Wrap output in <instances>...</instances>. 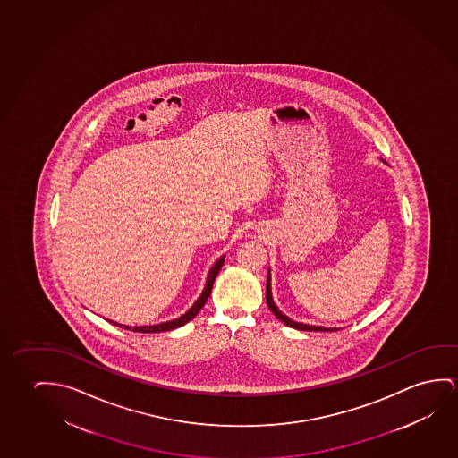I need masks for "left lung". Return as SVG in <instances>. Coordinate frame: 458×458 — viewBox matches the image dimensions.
<instances>
[{
  "label": "left lung",
  "mask_w": 458,
  "mask_h": 458,
  "mask_svg": "<svg viewBox=\"0 0 458 458\" xmlns=\"http://www.w3.org/2000/svg\"><path fill=\"white\" fill-rule=\"evenodd\" d=\"M267 303L269 306V310L271 312L275 314L281 322L287 325V327H292V328H296V330H304V331H335L336 328H324V327H314V325H304L298 324V322H293L292 318H289L287 316H284L281 310L276 308V304L273 303V296H271V281H269V273H267Z\"/></svg>",
  "instance_id": "obj_1"
}]
</instances>
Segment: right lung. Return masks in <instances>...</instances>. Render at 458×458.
Here are the masks:
<instances>
[{
	"label": "right lung",
	"mask_w": 458,
	"mask_h": 458,
	"mask_svg": "<svg viewBox=\"0 0 458 458\" xmlns=\"http://www.w3.org/2000/svg\"><path fill=\"white\" fill-rule=\"evenodd\" d=\"M224 257L222 259H218L216 261V265L211 267V271H209V275H208V281H206V287H204L203 293L201 296L198 298L195 304L191 306V310H187L183 316L177 317L174 320H169V322H165V324L158 325H148V327H127V325H120L115 324V322H111V324L117 325V327H122V328H125V330L136 331V333H160V331H168L174 330V328H179V327H182V325L187 324L189 320H191L193 317L197 316L199 310L203 308L204 303L208 301V298L211 295L212 285H214V281H216V277H217L218 271H220V267L224 265Z\"/></svg>",
	"instance_id": "obj_1"
}]
</instances>
